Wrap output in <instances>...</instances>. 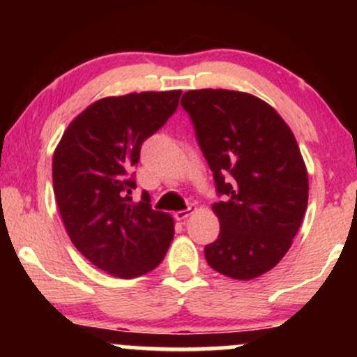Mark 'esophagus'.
I'll list each match as a JSON object with an SVG mask.
<instances>
[{"label": "esophagus", "mask_w": 357, "mask_h": 357, "mask_svg": "<svg viewBox=\"0 0 357 357\" xmlns=\"http://www.w3.org/2000/svg\"><path fill=\"white\" fill-rule=\"evenodd\" d=\"M192 210H195V208L192 206H190V208H186V210H181V211H176V220H179V221H183V220H186L188 216L191 215L192 213Z\"/></svg>", "instance_id": "obj_1"}]
</instances>
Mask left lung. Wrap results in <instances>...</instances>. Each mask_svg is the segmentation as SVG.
Instances as JSON below:
<instances>
[{
	"instance_id": "left-lung-1",
	"label": "left lung",
	"mask_w": 357,
	"mask_h": 357,
	"mask_svg": "<svg viewBox=\"0 0 357 357\" xmlns=\"http://www.w3.org/2000/svg\"><path fill=\"white\" fill-rule=\"evenodd\" d=\"M213 171L220 235L204 247L208 265L250 280L289 252L309 199V179L290 127L267 102L225 89L190 90L181 99Z\"/></svg>"
}]
</instances>
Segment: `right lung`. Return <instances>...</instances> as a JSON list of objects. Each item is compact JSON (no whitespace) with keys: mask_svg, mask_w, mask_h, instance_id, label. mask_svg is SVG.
I'll list each match as a JSON object with an SVG mask.
<instances>
[{"mask_svg":"<svg viewBox=\"0 0 357 357\" xmlns=\"http://www.w3.org/2000/svg\"><path fill=\"white\" fill-rule=\"evenodd\" d=\"M181 90L127 93L93 102L61 136L53 154V191L72 243L90 264L134 278L165 258L174 236L171 215L136 190L141 146L176 112Z\"/></svg>","mask_w":357,"mask_h":357,"instance_id":"add662e5","label":"right lung"}]
</instances>
